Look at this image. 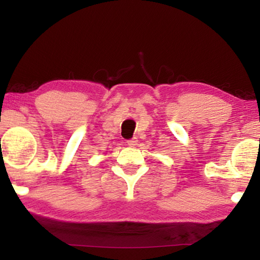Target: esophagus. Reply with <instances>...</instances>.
Listing matches in <instances>:
<instances>
[{
    "label": "esophagus",
    "instance_id": "esophagus-1",
    "mask_svg": "<svg viewBox=\"0 0 260 260\" xmlns=\"http://www.w3.org/2000/svg\"><path fill=\"white\" fill-rule=\"evenodd\" d=\"M137 142H138V140L136 137H134V138H131V140H129L126 142L127 143V145H129V147H135V145L137 144Z\"/></svg>",
    "mask_w": 260,
    "mask_h": 260
}]
</instances>
